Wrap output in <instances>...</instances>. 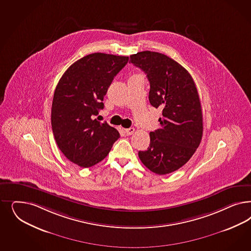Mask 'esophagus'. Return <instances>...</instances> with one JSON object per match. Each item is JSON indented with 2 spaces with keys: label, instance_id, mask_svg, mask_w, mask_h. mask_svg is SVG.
<instances>
[{
  "label": "esophagus",
  "instance_id": "34e87169",
  "mask_svg": "<svg viewBox=\"0 0 251 251\" xmlns=\"http://www.w3.org/2000/svg\"><path fill=\"white\" fill-rule=\"evenodd\" d=\"M125 132H126V134L127 136H130V135H132V134L135 132V128H134V127L126 128V129H125Z\"/></svg>",
  "mask_w": 251,
  "mask_h": 251
}]
</instances>
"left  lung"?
Here are the masks:
<instances>
[{
	"mask_svg": "<svg viewBox=\"0 0 251 251\" xmlns=\"http://www.w3.org/2000/svg\"><path fill=\"white\" fill-rule=\"evenodd\" d=\"M129 63L147 75L150 102L162 109L161 127L150 133V147L138 151V157L155 174H170L189 161L202 138V111L194 80L182 65L160 52L140 51L130 55Z\"/></svg>",
	"mask_w": 251,
	"mask_h": 251,
	"instance_id": "obj_1",
	"label": "left lung"
}]
</instances>
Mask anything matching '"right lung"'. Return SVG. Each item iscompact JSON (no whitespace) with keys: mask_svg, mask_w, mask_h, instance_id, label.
<instances>
[{"mask_svg":"<svg viewBox=\"0 0 251 251\" xmlns=\"http://www.w3.org/2000/svg\"><path fill=\"white\" fill-rule=\"evenodd\" d=\"M127 56L101 52L84 56L70 65L57 84L51 106V127L60 151L83 168L101 162L119 132L94 117L114 76L127 64Z\"/></svg>","mask_w":251,"mask_h":251,"instance_id":"right-lung-1","label":"right lung"}]
</instances>
